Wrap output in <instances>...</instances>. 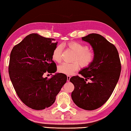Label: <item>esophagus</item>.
Here are the masks:
<instances>
[{"label":"esophagus","mask_w":131,"mask_h":131,"mask_svg":"<svg viewBox=\"0 0 131 131\" xmlns=\"http://www.w3.org/2000/svg\"><path fill=\"white\" fill-rule=\"evenodd\" d=\"M67 81H70V78H71V77H70V75H67Z\"/></svg>","instance_id":"obj_1"}]
</instances>
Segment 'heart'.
I'll return each mask as SVG.
<instances>
[{
  "label": "heart",
  "mask_w": 131,
  "mask_h": 131,
  "mask_svg": "<svg viewBox=\"0 0 131 131\" xmlns=\"http://www.w3.org/2000/svg\"><path fill=\"white\" fill-rule=\"evenodd\" d=\"M70 50L74 52V54L70 63H63L58 67V70L61 73L71 75L77 71L81 66L82 68L89 67L93 63L95 58V51L90 49L86 45L80 42L71 41L66 45ZM52 59L57 63H60L62 60V47L58 45L52 52Z\"/></svg>",
  "instance_id": "obj_1"
}]
</instances>
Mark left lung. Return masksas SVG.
Here are the masks:
<instances>
[{
	"instance_id": "8db88e82",
	"label": "left lung",
	"mask_w": 131,
	"mask_h": 131,
	"mask_svg": "<svg viewBox=\"0 0 131 131\" xmlns=\"http://www.w3.org/2000/svg\"><path fill=\"white\" fill-rule=\"evenodd\" d=\"M93 48L95 58L89 67L70 78L74 85L71 98L78 107L91 111L97 109L107 101L119 78L121 64L119 54L113 44L96 33L82 37ZM91 83L86 82L88 79Z\"/></svg>"
}]
</instances>
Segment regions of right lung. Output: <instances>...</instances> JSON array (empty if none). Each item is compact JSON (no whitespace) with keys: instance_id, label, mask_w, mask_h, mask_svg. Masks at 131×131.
I'll return each instance as SVG.
<instances>
[{"instance_id":"1","label":"right lung","mask_w":131,"mask_h":131,"mask_svg":"<svg viewBox=\"0 0 131 131\" xmlns=\"http://www.w3.org/2000/svg\"><path fill=\"white\" fill-rule=\"evenodd\" d=\"M55 39L36 33L28 35L12 49L9 74L17 96L28 107L41 110L52 105L67 81V75L57 73L51 78L46 72L54 73L57 66L52 52L57 45Z\"/></svg>"}]
</instances>
